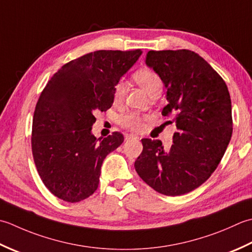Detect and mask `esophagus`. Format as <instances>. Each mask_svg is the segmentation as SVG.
Listing matches in <instances>:
<instances>
[{
  "label": "esophagus",
  "instance_id": "esophagus-1",
  "mask_svg": "<svg viewBox=\"0 0 252 252\" xmlns=\"http://www.w3.org/2000/svg\"><path fill=\"white\" fill-rule=\"evenodd\" d=\"M138 139H139V137L135 136V135H131V133H129V135H126V136H125V140H126V141H129V140H138Z\"/></svg>",
  "mask_w": 252,
  "mask_h": 252
}]
</instances>
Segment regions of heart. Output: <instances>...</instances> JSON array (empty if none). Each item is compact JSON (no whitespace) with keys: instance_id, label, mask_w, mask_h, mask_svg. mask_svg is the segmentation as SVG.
Listing matches in <instances>:
<instances>
[{"instance_id":"obj_1","label":"heart","mask_w":252,"mask_h":252,"mask_svg":"<svg viewBox=\"0 0 252 252\" xmlns=\"http://www.w3.org/2000/svg\"><path fill=\"white\" fill-rule=\"evenodd\" d=\"M133 79H135L136 83L146 91V94L149 96L155 94H161L163 83L161 77L158 76L156 71L147 68L140 69L133 74ZM125 92L126 86L124 84V81H117L114 88H113V100H114L115 103H119V102L124 99ZM121 123L123 126L127 128V129L138 131L140 130L142 127V117L139 114H136V113H131V114L123 116Z\"/></svg>"}]
</instances>
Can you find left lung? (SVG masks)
Masks as SVG:
<instances>
[{
	"label": "left lung",
	"mask_w": 252,
	"mask_h": 252,
	"mask_svg": "<svg viewBox=\"0 0 252 252\" xmlns=\"http://www.w3.org/2000/svg\"><path fill=\"white\" fill-rule=\"evenodd\" d=\"M146 65L161 77L177 131L167 150L161 140L141 139L138 175L156 191L181 196L198 188L218 167L232 138V102L225 81L189 50L149 51Z\"/></svg>",
	"instance_id": "left-lung-1"
}]
</instances>
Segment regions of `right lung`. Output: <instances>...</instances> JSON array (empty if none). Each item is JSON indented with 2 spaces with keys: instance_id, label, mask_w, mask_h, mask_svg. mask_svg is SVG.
<instances>
[{
  "instance_id": "obj_1",
  "label": "right lung",
  "mask_w": 252,
  "mask_h": 252,
  "mask_svg": "<svg viewBox=\"0 0 252 252\" xmlns=\"http://www.w3.org/2000/svg\"><path fill=\"white\" fill-rule=\"evenodd\" d=\"M141 54L94 51L62 66L41 92L32 121V156L54 196L74 203L96 190L102 163L124 137L115 131L96 139L91 131L94 114L112 106L115 84Z\"/></svg>"
}]
</instances>
